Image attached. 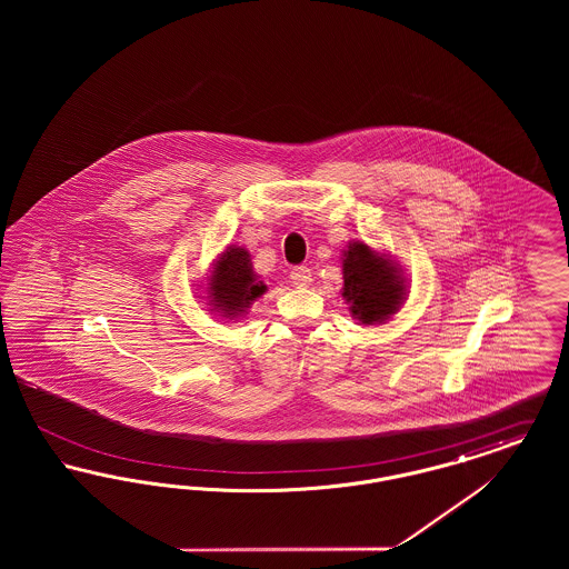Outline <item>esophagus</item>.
<instances>
[{"instance_id": "obj_1", "label": "esophagus", "mask_w": 569, "mask_h": 569, "mask_svg": "<svg viewBox=\"0 0 569 569\" xmlns=\"http://www.w3.org/2000/svg\"><path fill=\"white\" fill-rule=\"evenodd\" d=\"M290 279L295 286H309L311 283V269L307 267H297L290 272Z\"/></svg>"}]
</instances>
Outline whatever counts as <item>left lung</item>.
Masks as SVG:
<instances>
[{
  "label": "left lung",
  "mask_w": 569,
  "mask_h": 569,
  "mask_svg": "<svg viewBox=\"0 0 569 569\" xmlns=\"http://www.w3.org/2000/svg\"><path fill=\"white\" fill-rule=\"evenodd\" d=\"M343 298L362 325H381L399 311L406 283L399 269L369 244L350 243L343 253Z\"/></svg>",
  "instance_id": "8db88e82"
}]
</instances>
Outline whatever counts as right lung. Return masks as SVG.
Masks as SVG:
<instances>
[{
	"label": "right lung",
	"mask_w": 569,
	"mask_h": 569,
	"mask_svg": "<svg viewBox=\"0 0 569 569\" xmlns=\"http://www.w3.org/2000/svg\"><path fill=\"white\" fill-rule=\"evenodd\" d=\"M207 292L213 309L223 313V318H237L256 298L267 292V286L251 269L249 253L243 247L230 244L216 262Z\"/></svg>",
	"instance_id": "add662e5"
}]
</instances>
